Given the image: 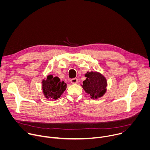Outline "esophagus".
Returning a JSON list of instances; mask_svg holds the SVG:
<instances>
[{"label": "esophagus", "mask_w": 150, "mask_h": 150, "mask_svg": "<svg viewBox=\"0 0 150 150\" xmlns=\"http://www.w3.org/2000/svg\"><path fill=\"white\" fill-rule=\"evenodd\" d=\"M78 82V79L76 78H72V79H71V82L72 83H77Z\"/></svg>", "instance_id": "34e87169"}]
</instances>
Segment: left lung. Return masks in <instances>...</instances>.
Masks as SVG:
<instances>
[{
    "label": "left lung",
    "instance_id": "1",
    "mask_svg": "<svg viewBox=\"0 0 150 150\" xmlns=\"http://www.w3.org/2000/svg\"><path fill=\"white\" fill-rule=\"evenodd\" d=\"M87 79L83 81L82 87L91 98H97L103 96L106 91L107 81L105 78L98 72H91L85 74Z\"/></svg>",
    "mask_w": 150,
    "mask_h": 150
}]
</instances>
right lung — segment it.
<instances>
[{"label": "right lung", "mask_w": 150, "mask_h": 150, "mask_svg": "<svg viewBox=\"0 0 150 150\" xmlns=\"http://www.w3.org/2000/svg\"><path fill=\"white\" fill-rule=\"evenodd\" d=\"M42 91L46 97L56 100L60 98L67 88V83L61 82L58 77H53L52 75L47 76L46 80L42 81Z\"/></svg>", "instance_id": "add662e5"}]
</instances>
